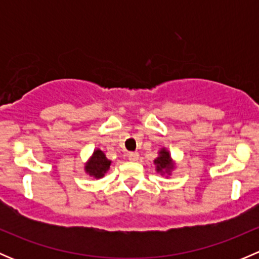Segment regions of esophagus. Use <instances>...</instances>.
<instances>
[{"label":"esophagus","mask_w":259,"mask_h":259,"mask_svg":"<svg viewBox=\"0 0 259 259\" xmlns=\"http://www.w3.org/2000/svg\"><path fill=\"white\" fill-rule=\"evenodd\" d=\"M127 158H129L130 161H137L139 159V154L137 151H133V153L127 154Z\"/></svg>","instance_id":"obj_1"}]
</instances>
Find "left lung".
Listing matches in <instances>:
<instances>
[{
	"instance_id": "8db88e82",
	"label": "left lung",
	"mask_w": 259,
	"mask_h": 259,
	"mask_svg": "<svg viewBox=\"0 0 259 259\" xmlns=\"http://www.w3.org/2000/svg\"><path fill=\"white\" fill-rule=\"evenodd\" d=\"M154 163H155L156 165V171H159V173H169V171L174 168L170 154H169V151H166L165 149L160 150L159 156L154 160Z\"/></svg>"
}]
</instances>
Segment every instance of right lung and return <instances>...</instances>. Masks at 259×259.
<instances>
[{
	"label": "right lung",
	"instance_id": "add662e5",
	"mask_svg": "<svg viewBox=\"0 0 259 259\" xmlns=\"http://www.w3.org/2000/svg\"><path fill=\"white\" fill-rule=\"evenodd\" d=\"M110 164L111 161L106 158L105 154L98 149V150L94 151L93 156L90 158L89 163L86 164L85 170L86 173L95 177V178H101L108 171V169L110 168Z\"/></svg>",
	"mask_w": 259,
	"mask_h": 259
}]
</instances>
